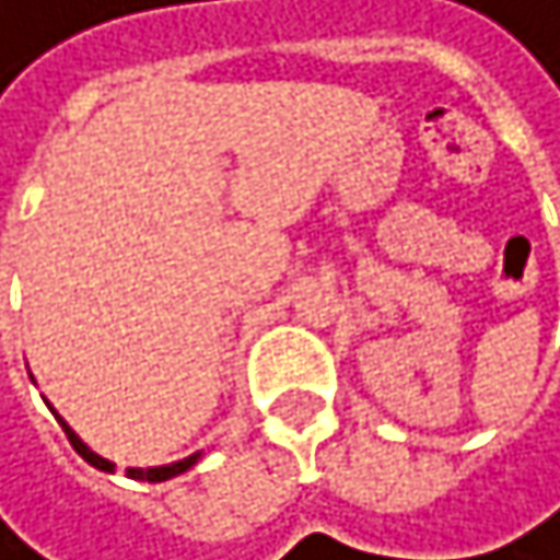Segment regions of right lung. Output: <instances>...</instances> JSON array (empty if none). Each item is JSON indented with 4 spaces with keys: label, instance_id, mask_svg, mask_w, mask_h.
Wrapping results in <instances>:
<instances>
[{
    "label": "right lung",
    "instance_id": "obj_1",
    "mask_svg": "<svg viewBox=\"0 0 560 560\" xmlns=\"http://www.w3.org/2000/svg\"><path fill=\"white\" fill-rule=\"evenodd\" d=\"M59 420V427L62 430H67V436H70V443H73V450H77V454L86 460V464H93L96 470H106V474H110V470H117L110 460H103L100 454H93V450L67 427V423H62V417H56ZM198 464V454L195 457H187V460H177V464H167V467H150V470H137V467H127V477H133V480H150V483H161V480H171V477H177V474H184V470H190V467H195Z\"/></svg>",
    "mask_w": 560,
    "mask_h": 560
}]
</instances>
